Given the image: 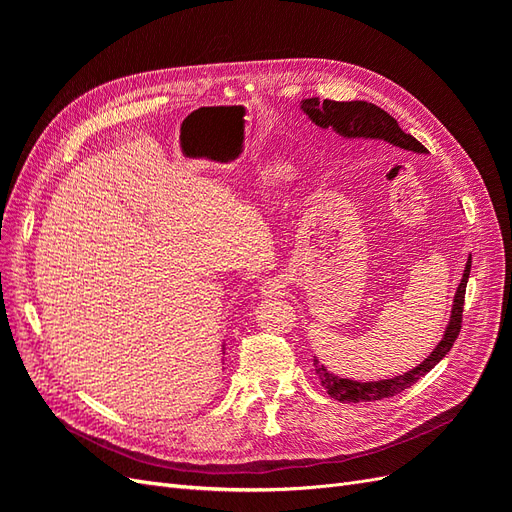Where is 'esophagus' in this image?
Listing matches in <instances>:
<instances>
[{"instance_id": "1", "label": "esophagus", "mask_w": 512, "mask_h": 512, "mask_svg": "<svg viewBox=\"0 0 512 512\" xmlns=\"http://www.w3.org/2000/svg\"><path fill=\"white\" fill-rule=\"evenodd\" d=\"M260 297H265V299H271V297H280V294H284L286 292V280L284 277H269V280H265L260 284Z\"/></svg>"}]
</instances>
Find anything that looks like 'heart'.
<instances>
[{
  "instance_id": "b5f03b06",
  "label": "heart",
  "mask_w": 512,
  "mask_h": 512,
  "mask_svg": "<svg viewBox=\"0 0 512 512\" xmlns=\"http://www.w3.org/2000/svg\"><path fill=\"white\" fill-rule=\"evenodd\" d=\"M288 175H290V168L288 166H284L280 162H273V164H267L265 168H260L258 181L262 185H277L280 181H284Z\"/></svg>"
}]
</instances>
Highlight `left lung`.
Returning a JSON list of instances; mask_svg holds the SVG:
<instances>
[{
  "instance_id": "left-lung-1",
  "label": "left lung",
  "mask_w": 512,
  "mask_h": 512,
  "mask_svg": "<svg viewBox=\"0 0 512 512\" xmlns=\"http://www.w3.org/2000/svg\"><path fill=\"white\" fill-rule=\"evenodd\" d=\"M301 111L309 119H312V123H316L318 128L333 130L339 136L350 138V141H356V138H365V141H384V143L395 145V147L406 149V151H414V153H427V149L418 143L412 134H406L399 128L395 117H391L389 113L382 111L380 106L371 104V102H363V100H352V102L322 100L320 102L318 98H307V100H301ZM470 267H472V256H468L466 271H463V277L457 286L453 309H451V320H448V324H446L444 337L440 339V344L433 348V352L421 365H416L410 371H406V374L395 376V378L359 382V380L339 378L337 374H331V371L314 356L316 376L320 378V384L324 386V391H327L337 401H346V404H365V401H378V399L393 397L401 391L410 389L414 382L421 380L427 371L436 367L448 354V350L453 348L455 339L461 331L463 299H466Z\"/></svg>"
}]
</instances>
